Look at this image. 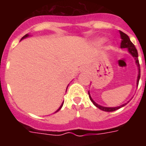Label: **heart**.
Segmentation results:
<instances>
[{
  "mask_svg": "<svg viewBox=\"0 0 146 146\" xmlns=\"http://www.w3.org/2000/svg\"><path fill=\"white\" fill-rule=\"evenodd\" d=\"M103 41H104V39H103V38H99V39L98 40V42H103Z\"/></svg>",
  "mask_w": 146,
  "mask_h": 146,
  "instance_id": "obj_1",
  "label": "heart"
}]
</instances>
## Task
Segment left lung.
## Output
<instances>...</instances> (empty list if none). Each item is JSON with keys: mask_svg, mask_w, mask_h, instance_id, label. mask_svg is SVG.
<instances>
[{"mask_svg": "<svg viewBox=\"0 0 146 146\" xmlns=\"http://www.w3.org/2000/svg\"><path fill=\"white\" fill-rule=\"evenodd\" d=\"M120 37H121V43H120V48H127L128 49V51H129L130 54H132V56L133 57H135V60H136V63L137 64V66H138L139 69V74H138V77H137V85H139V79H140V66H139V62L138 60V52H137V50H136V47L134 45L133 43L131 42L130 39H129V36L125 34L124 33H123L121 31H120ZM89 96L90 100L92 101V102L93 103L94 105L96 106L98 108H99L100 110L104 111H107V112H111V111H117V109L122 108V107L125 106L126 104H123L121 106L119 107H115V108H107V107H103L101 106L99 104H98L97 103L94 102L93 99L92 98L91 96H90V94H89Z\"/></svg>", "mask_w": 146, "mask_h": 146, "instance_id": "left-lung-1", "label": "left lung"}]
</instances>
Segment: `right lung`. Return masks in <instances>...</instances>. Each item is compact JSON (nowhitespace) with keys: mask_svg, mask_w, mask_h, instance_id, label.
<instances>
[{"mask_svg":"<svg viewBox=\"0 0 146 146\" xmlns=\"http://www.w3.org/2000/svg\"><path fill=\"white\" fill-rule=\"evenodd\" d=\"M28 36H29V35H28V34H26V35H24V36H23V37L22 38H21V40H22V39H23V38H27V37H28ZM63 104H64V103H63V104H61V106L59 108H58V110H57V111H56V112H57V111H60V108H62V106H63Z\"/></svg>","mask_w":146,"mask_h":146,"instance_id":"1","label":"right lung"}]
</instances>
